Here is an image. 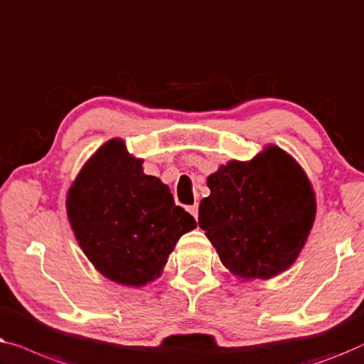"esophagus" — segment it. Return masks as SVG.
<instances>
[{"mask_svg": "<svg viewBox=\"0 0 364 364\" xmlns=\"http://www.w3.org/2000/svg\"><path fill=\"white\" fill-rule=\"evenodd\" d=\"M188 211L191 213V216L194 219H198V204H193V206H188Z\"/></svg>", "mask_w": 364, "mask_h": 364, "instance_id": "34e87169", "label": "esophagus"}]
</instances>
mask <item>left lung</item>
Masks as SVG:
<instances>
[{
	"mask_svg": "<svg viewBox=\"0 0 364 364\" xmlns=\"http://www.w3.org/2000/svg\"><path fill=\"white\" fill-rule=\"evenodd\" d=\"M206 184L199 228L235 279L269 280L295 262L314 228L316 198L294 156L270 143L247 161L221 165Z\"/></svg>",
	"mask_w": 364,
	"mask_h": 364,
	"instance_id": "8db88e82",
	"label": "left lung"
}]
</instances>
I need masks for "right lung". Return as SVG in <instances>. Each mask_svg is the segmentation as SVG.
Returning a JSON list of instances; mask_svg holds the SVG:
<instances>
[{
    "label": "right lung",
    "instance_id": "right-lung-1",
    "mask_svg": "<svg viewBox=\"0 0 364 364\" xmlns=\"http://www.w3.org/2000/svg\"><path fill=\"white\" fill-rule=\"evenodd\" d=\"M68 219L97 272L125 287L160 277L183 234L196 221L176 206L160 178L143 173V160L110 138L84 163L65 198Z\"/></svg>",
    "mask_w": 364,
    "mask_h": 364
}]
</instances>
